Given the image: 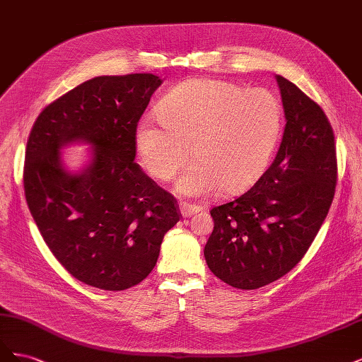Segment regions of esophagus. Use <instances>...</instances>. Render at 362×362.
<instances>
[{
    "label": "esophagus",
    "mask_w": 362,
    "mask_h": 362,
    "mask_svg": "<svg viewBox=\"0 0 362 362\" xmlns=\"http://www.w3.org/2000/svg\"><path fill=\"white\" fill-rule=\"evenodd\" d=\"M180 211L182 214V217H192L193 214L202 211V206L199 205H192V204H187V202H182L180 205Z\"/></svg>",
    "instance_id": "esophagus-1"
}]
</instances>
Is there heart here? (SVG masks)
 Here are the masks:
<instances>
[{
  "mask_svg": "<svg viewBox=\"0 0 362 362\" xmlns=\"http://www.w3.org/2000/svg\"><path fill=\"white\" fill-rule=\"evenodd\" d=\"M157 120L145 117L136 129V146L145 168L177 182L184 196H205L221 187L237 193L266 172L279 141L284 112L267 89H245L222 80H190L172 89L158 105Z\"/></svg>",
  "mask_w": 362,
  "mask_h": 362,
  "instance_id": "b5f03b06",
  "label": "heart"
}]
</instances>
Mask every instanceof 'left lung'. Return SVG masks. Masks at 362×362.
I'll use <instances>...</instances> for the list:
<instances>
[{
	"instance_id": "obj_1",
	"label": "left lung",
	"mask_w": 362,
	"mask_h": 362,
	"mask_svg": "<svg viewBox=\"0 0 362 362\" xmlns=\"http://www.w3.org/2000/svg\"><path fill=\"white\" fill-rule=\"evenodd\" d=\"M286 128L254 187L214 206L204 249L214 275L240 290L282 278L303 258L329 211L337 184L334 131L320 105L276 75Z\"/></svg>"
}]
</instances>
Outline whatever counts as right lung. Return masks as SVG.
Masks as SVG:
<instances>
[{"instance_id": "add662e5", "label": "right lung", "mask_w": 362, "mask_h": 362, "mask_svg": "<svg viewBox=\"0 0 362 362\" xmlns=\"http://www.w3.org/2000/svg\"><path fill=\"white\" fill-rule=\"evenodd\" d=\"M161 83L152 74L95 76L43 108L31 128L24 166L30 213L52 255L87 286H137L181 217L177 199L134 161L139 119ZM71 143L93 145L90 163L75 174L59 152Z\"/></svg>"}]
</instances>
